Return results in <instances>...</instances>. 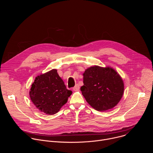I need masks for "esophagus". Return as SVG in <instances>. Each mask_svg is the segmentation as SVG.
<instances>
[{
    "instance_id": "1",
    "label": "esophagus",
    "mask_w": 153,
    "mask_h": 153,
    "mask_svg": "<svg viewBox=\"0 0 153 153\" xmlns=\"http://www.w3.org/2000/svg\"><path fill=\"white\" fill-rule=\"evenodd\" d=\"M79 88H80L79 85L78 84H76V85L73 87V90L74 91H77L79 90Z\"/></svg>"
}]
</instances>
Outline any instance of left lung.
I'll list each match as a JSON object with an SVG mask.
<instances>
[{"instance_id": "obj_1", "label": "left lung", "mask_w": 153, "mask_h": 153, "mask_svg": "<svg viewBox=\"0 0 153 153\" xmlns=\"http://www.w3.org/2000/svg\"><path fill=\"white\" fill-rule=\"evenodd\" d=\"M83 76L80 91L91 106L105 111L117 105L123 94L124 83L115 70L94 65L87 68Z\"/></svg>"}]
</instances>
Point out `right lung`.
<instances>
[{"label": "right lung", "mask_w": 153, "mask_h": 153, "mask_svg": "<svg viewBox=\"0 0 153 153\" xmlns=\"http://www.w3.org/2000/svg\"><path fill=\"white\" fill-rule=\"evenodd\" d=\"M29 94L32 102L39 110L53 115L67 102L72 91L67 89L57 70L53 69L35 78Z\"/></svg>", "instance_id": "right-lung-1"}]
</instances>
